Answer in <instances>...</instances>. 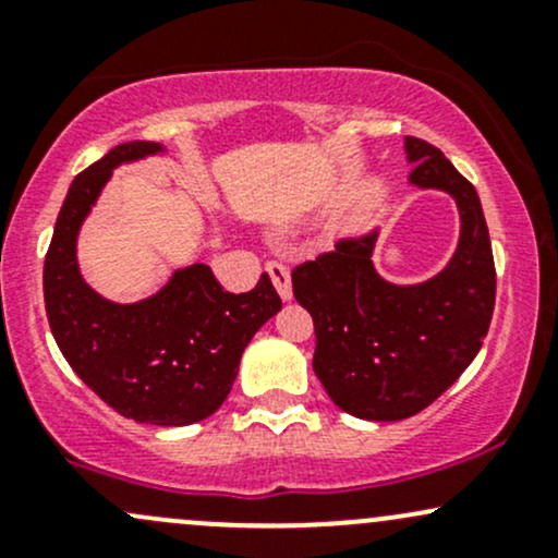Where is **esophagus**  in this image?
Instances as JSON below:
<instances>
[{
	"label": "esophagus",
	"instance_id": "34e87169",
	"mask_svg": "<svg viewBox=\"0 0 558 558\" xmlns=\"http://www.w3.org/2000/svg\"><path fill=\"white\" fill-rule=\"evenodd\" d=\"M267 272H270L272 286L278 288L280 299L283 301L291 299V272H288V267L283 265V262H267Z\"/></svg>",
	"mask_w": 558,
	"mask_h": 558
}]
</instances>
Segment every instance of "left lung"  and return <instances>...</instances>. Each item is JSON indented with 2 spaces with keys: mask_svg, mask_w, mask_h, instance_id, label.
<instances>
[{
  "mask_svg": "<svg viewBox=\"0 0 558 558\" xmlns=\"http://www.w3.org/2000/svg\"><path fill=\"white\" fill-rule=\"evenodd\" d=\"M409 181L451 194L459 248L444 272L393 286L373 267L375 235L338 241L293 267V296L315 323V375L343 412L373 422L422 412L475 360L496 304V265L475 185L427 141L407 136Z\"/></svg>",
  "mask_w": 558,
  "mask_h": 558,
  "instance_id": "left-lung-1",
  "label": "left lung"
}]
</instances>
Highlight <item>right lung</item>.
Segmentation results:
<instances>
[{"mask_svg": "<svg viewBox=\"0 0 558 558\" xmlns=\"http://www.w3.org/2000/svg\"><path fill=\"white\" fill-rule=\"evenodd\" d=\"M157 151L155 141H128L75 175L44 259V304L62 356L101 401L128 420L181 427L220 409L243 349L283 301L267 272L252 291L228 293L207 265L178 270L136 304H114L83 283V217L120 162Z\"/></svg>", "mask_w": 558, "mask_h": 558, "instance_id": "right-lung-1", "label": "right lung"}]
</instances>
